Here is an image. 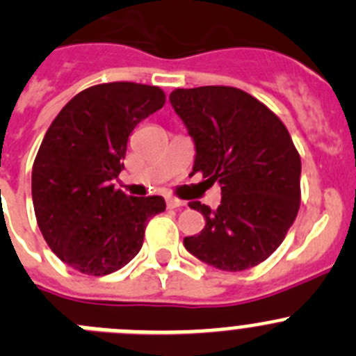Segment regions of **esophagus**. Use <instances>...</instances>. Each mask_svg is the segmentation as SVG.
Returning a JSON list of instances; mask_svg holds the SVG:
<instances>
[{
	"instance_id": "34e87169",
	"label": "esophagus",
	"mask_w": 356,
	"mask_h": 356,
	"mask_svg": "<svg viewBox=\"0 0 356 356\" xmlns=\"http://www.w3.org/2000/svg\"><path fill=\"white\" fill-rule=\"evenodd\" d=\"M182 205H186V202L179 200V198H175V197H168L167 198V207L168 209H177V207H182Z\"/></svg>"
}]
</instances>
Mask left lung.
Segmentation results:
<instances>
[{
    "label": "left lung",
    "mask_w": 356,
    "mask_h": 356,
    "mask_svg": "<svg viewBox=\"0 0 356 356\" xmlns=\"http://www.w3.org/2000/svg\"><path fill=\"white\" fill-rule=\"evenodd\" d=\"M170 103L193 137V174L221 184V204L200 202L205 228L184 245L227 272L267 260L300 209V154L283 121L260 99L230 86L175 89Z\"/></svg>",
    "instance_id": "left-lung-1"
}]
</instances>
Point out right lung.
I'll return each instance as SVG.
<instances>
[{
  "instance_id": "obj_1",
  "label": "right lung",
  "mask_w": 356,
  "mask_h": 356,
  "mask_svg": "<svg viewBox=\"0 0 356 356\" xmlns=\"http://www.w3.org/2000/svg\"><path fill=\"white\" fill-rule=\"evenodd\" d=\"M165 91L137 82L91 86L73 96L36 152L31 195L49 248L88 275H107L137 257L161 197H128L112 179L124 168L135 126L165 105Z\"/></svg>"
}]
</instances>
